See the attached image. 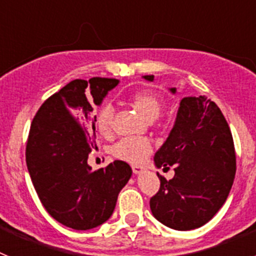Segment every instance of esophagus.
I'll list each match as a JSON object with an SVG mask.
<instances>
[{"mask_svg":"<svg viewBox=\"0 0 256 256\" xmlns=\"http://www.w3.org/2000/svg\"><path fill=\"white\" fill-rule=\"evenodd\" d=\"M132 170H133V173H134V174H138V173H141L142 170H144V166H142V165H140V164H132Z\"/></svg>","mask_w":256,"mask_h":256,"instance_id":"1","label":"esophagus"}]
</instances>
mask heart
Returning <instances> with one entry per match:
<instances>
[{
    "mask_svg": "<svg viewBox=\"0 0 256 256\" xmlns=\"http://www.w3.org/2000/svg\"><path fill=\"white\" fill-rule=\"evenodd\" d=\"M130 102L148 120H154L159 116L165 105L164 97L152 90L136 92L130 96ZM114 115L115 108L110 102L104 104L97 112V128L105 137L112 136L114 128ZM151 151L152 142L148 137H126L114 144L112 155L118 159L138 162L150 155Z\"/></svg>",
    "mask_w": 256,
    "mask_h": 256,
    "instance_id": "heart-1",
    "label": "heart"
}]
</instances>
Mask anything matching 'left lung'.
I'll use <instances>...</instances> for the list:
<instances>
[{
	"instance_id": "left-lung-1",
	"label": "left lung",
	"mask_w": 256,
	"mask_h": 256,
	"mask_svg": "<svg viewBox=\"0 0 256 256\" xmlns=\"http://www.w3.org/2000/svg\"><path fill=\"white\" fill-rule=\"evenodd\" d=\"M144 78L154 80V76ZM154 160L158 168L173 165L176 174L166 180L158 173L152 216L178 230L208 223L227 200L236 174L232 133L216 104L205 96L182 98L173 130Z\"/></svg>"
}]
</instances>
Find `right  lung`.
Returning <instances> with one entry per match:
<instances>
[{
	"label": "right lung",
	"instance_id": "right-lung-1",
	"mask_svg": "<svg viewBox=\"0 0 256 256\" xmlns=\"http://www.w3.org/2000/svg\"><path fill=\"white\" fill-rule=\"evenodd\" d=\"M114 78L76 79L48 97L30 124L26 160L40 202L54 219L73 230H91L112 216L118 195L132 176L115 160L94 172L87 164L94 141L91 98L100 105Z\"/></svg>",
	"mask_w": 256,
	"mask_h": 256
}]
</instances>
